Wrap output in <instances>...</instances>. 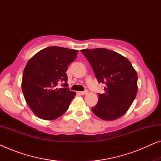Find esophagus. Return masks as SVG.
<instances>
[{
  "mask_svg": "<svg viewBox=\"0 0 161 161\" xmlns=\"http://www.w3.org/2000/svg\"><path fill=\"white\" fill-rule=\"evenodd\" d=\"M78 93L81 94V95H83V94H86L88 93V90H85V91H83V92H79Z\"/></svg>",
  "mask_w": 161,
  "mask_h": 161,
  "instance_id": "1",
  "label": "esophagus"
}]
</instances>
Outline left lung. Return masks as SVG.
I'll return each instance as SVG.
<instances>
[{
  "mask_svg": "<svg viewBox=\"0 0 161 161\" xmlns=\"http://www.w3.org/2000/svg\"><path fill=\"white\" fill-rule=\"evenodd\" d=\"M91 65L104 94L92 111L101 119L111 121L127 111L137 94L138 76L128 59L105 48L80 50Z\"/></svg>",
  "mask_w": 161,
  "mask_h": 161,
  "instance_id": "1",
  "label": "left lung"
}]
</instances>
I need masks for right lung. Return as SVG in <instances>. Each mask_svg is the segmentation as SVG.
Returning a JSON list of instances; mask_svg holds the SVG:
<instances>
[{
  "instance_id": "1",
  "label": "right lung",
  "mask_w": 161,
  "mask_h": 161,
  "mask_svg": "<svg viewBox=\"0 0 161 161\" xmlns=\"http://www.w3.org/2000/svg\"><path fill=\"white\" fill-rule=\"evenodd\" d=\"M78 52L52 46L40 50L28 61L23 71L22 90L28 106L39 118L56 119L69 108L75 92L67 88L66 72ZM61 82L64 88L57 89V84Z\"/></svg>"
}]
</instances>
